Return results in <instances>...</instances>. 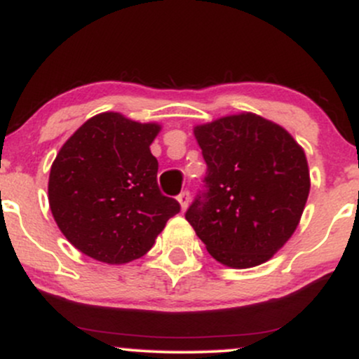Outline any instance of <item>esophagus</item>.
I'll return each mask as SVG.
<instances>
[{
    "mask_svg": "<svg viewBox=\"0 0 359 359\" xmlns=\"http://www.w3.org/2000/svg\"><path fill=\"white\" fill-rule=\"evenodd\" d=\"M177 201H179V204H180V208H182V211H185V209H187V205H189V201H191V196H189L187 191H184V192L179 194Z\"/></svg>",
    "mask_w": 359,
    "mask_h": 359,
    "instance_id": "esophagus-1",
    "label": "esophagus"
}]
</instances>
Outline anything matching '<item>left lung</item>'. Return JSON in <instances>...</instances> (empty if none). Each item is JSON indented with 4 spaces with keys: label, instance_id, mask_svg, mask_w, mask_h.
Masks as SVG:
<instances>
[{
    "label": "left lung",
    "instance_id": "obj_1",
    "mask_svg": "<svg viewBox=\"0 0 359 359\" xmlns=\"http://www.w3.org/2000/svg\"><path fill=\"white\" fill-rule=\"evenodd\" d=\"M208 165L191 222L214 259L231 269L265 263L297 229L311 179L302 147L253 113L194 128Z\"/></svg>",
    "mask_w": 359,
    "mask_h": 359
}]
</instances>
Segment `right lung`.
I'll use <instances>...</instances> for the list:
<instances>
[{"label": "right lung", "instance_id": "right-lung-1", "mask_svg": "<svg viewBox=\"0 0 359 359\" xmlns=\"http://www.w3.org/2000/svg\"><path fill=\"white\" fill-rule=\"evenodd\" d=\"M158 131L156 123L102 113L57 154L48 204L62 234L88 257L109 265L133 262L180 211L156 182L158 162L150 145Z\"/></svg>", "mask_w": 359, "mask_h": 359}]
</instances>
